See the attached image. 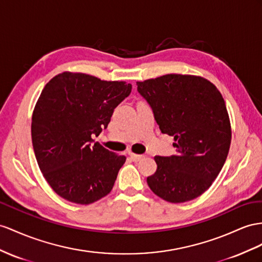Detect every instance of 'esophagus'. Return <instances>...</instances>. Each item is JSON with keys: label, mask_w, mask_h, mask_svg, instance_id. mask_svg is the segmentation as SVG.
<instances>
[{"label": "esophagus", "mask_w": 262, "mask_h": 262, "mask_svg": "<svg viewBox=\"0 0 262 262\" xmlns=\"http://www.w3.org/2000/svg\"><path fill=\"white\" fill-rule=\"evenodd\" d=\"M129 155H130V158L134 160V162H138V160L144 158L143 155H137V154H133V152L129 154Z\"/></svg>", "instance_id": "1"}]
</instances>
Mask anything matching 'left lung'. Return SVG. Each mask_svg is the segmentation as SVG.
<instances>
[{
    "label": "left lung",
    "instance_id": "left-lung-1",
    "mask_svg": "<svg viewBox=\"0 0 262 262\" xmlns=\"http://www.w3.org/2000/svg\"><path fill=\"white\" fill-rule=\"evenodd\" d=\"M163 134L172 136L177 155L156 156L147 177L151 191L171 204L204 193L217 178L231 143L229 115L218 89L197 75L167 74L137 82Z\"/></svg>",
    "mask_w": 262,
    "mask_h": 262
}]
</instances>
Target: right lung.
Segmentation results:
<instances>
[{
	"label": "right lung",
	"mask_w": 262,
	"mask_h": 262,
	"mask_svg": "<svg viewBox=\"0 0 262 262\" xmlns=\"http://www.w3.org/2000/svg\"><path fill=\"white\" fill-rule=\"evenodd\" d=\"M132 92L123 80L63 72L45 85L32 115V143L39 169L58 196L90 205L113 189L125 156L93 146L115 107Z\"/></svg>",
	"instance_id": "obj_1"
}]
</instances>
